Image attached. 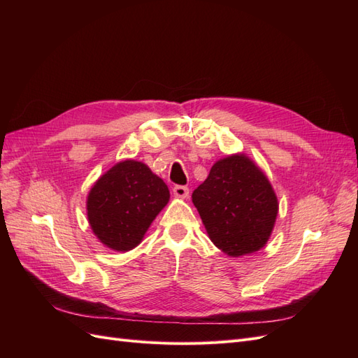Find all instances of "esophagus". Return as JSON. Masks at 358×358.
Instances as JSON below:
<instances>
[{"mask_svg": "<svg viewBox=\"0 0 358 358\" xmlns=\"http://www.w3.org/2000/svg\"><path fill=\"white\" fill-rule=\"evenodd\" d=\"M173 194H175V197H178V199H188L189 189H188V187L176 185L175 188H173Z\"/></svg>", "mask_w": 358, "mask_h": 358, "instance_id": "esophagus-1", "label": "esophagus"}]
</instances>
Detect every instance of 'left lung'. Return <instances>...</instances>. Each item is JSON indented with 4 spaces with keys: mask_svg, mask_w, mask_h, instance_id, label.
Here are the masks:
<instances>
[{
    "mask_svg": "<svg viewBox=\"0 0 358 358\" xmlns=\"http://www.w3.org/2000/svg\"><path fill=\"white\" fill-rule=\"evenodd\" d=\"M209 239L230 257L264 248L279 210L272 183L245 154L221 158L192 192Z\"/></svg>",
    "mask_w": 358,
    "mask_h": 358,
    "instance_id": "obj_1",
    "label": "left lung"
}]
</instances>
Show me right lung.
<instances>
[{"instance_id":"1","label":"right lung","mask_w":358,"mask_h":358,"mask_svg":"<svg viewBox=\"0 0 358 358\" xmlns=\"http://www.w3.org/2000/svg\"><path fill=\"white\" fill-rule=\"evenodd\" d=\"M170 200V191L145 162L119 161L95 180L86 199L92 233L106 248L131 251Z\"/></svg>"}]
</instances>
